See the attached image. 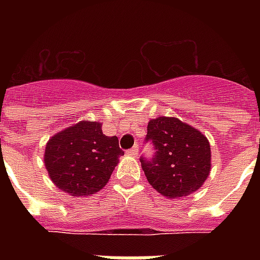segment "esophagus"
<instances>
[{"instance_id":"esophagus-1","label":"esophagus","mask_w":260,"mask_h":260,"mask_svg":"<svg viewBox=\"0 0 260 260\" xmlns=\"http://www.w3.org/2000/svg\"><path fill=\"white\" fill-rule=\"evenodd\" d=\"M126 155H129V156H136L138 155V147H134L132 150H128L126 151Z\"/></svg>"}]
</instances>
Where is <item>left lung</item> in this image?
Returning <instances> with one entry per match:
<instances>
[{"mask_svg": "<svg viewBox=\"0 0 260 260\" xmlns=\"http://www.w3.org/2000/svg\"><path fill=\"white\" fill-rule=\"evenodd\" d=\"M146 140L154 144L152 160L140 159L148 183L166 198H182L197 191L212 169L209 140L197 128L177 117L152 118Z\"/></svg>", "mask_w": 260, "mask_h": 260, "instance_id": "1", "label": "left lung"}]
</instances>
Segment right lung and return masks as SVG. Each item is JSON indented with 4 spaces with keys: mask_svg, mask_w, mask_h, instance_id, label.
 I'll return each instance as SVG.
<instances>
[{
    "mask_svg": "<svg viewBox=\"0 0 260 260\" xmlns=\"http://www.w3.org/2000/svg\"><path fill=\"white\" fill-rule=\"evenodd\" d=\"M121 155L118 139L102 134V122L82 120L50 138L44 166L63 193L87 197L108 183Z\"/></svg>",
    "mask_w": 260,
    "mask_h": 260,
    "instance_id": "1",
    "label": "right lung"
}]
</instances>
